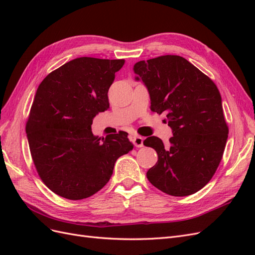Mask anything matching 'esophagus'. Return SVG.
Listing matches in <instances>:
<instances>
[{
    "mask_svg": "<svg viewBox=\"0 0 255 255\" xmlns=\"http://www.w3.org/2000/svg\"><path fill=\"white\" fill-rule=\"evenodd\" d=\"M133 143L135 144L136 148H141V146H143V138L139 135L133 136Z\"/></svg>",
    "mask_w": 255,
    "mask_h": 255,
    "instance_id": "obj_1",
    "label": "esophagus"
}]
</instances>
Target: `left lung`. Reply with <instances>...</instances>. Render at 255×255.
Here are the masks:
<instances>
[{"mask_svg": "<svg viewBox=\"0 0 255 255\" xmlns=\"http://www.w3.org/2000/svg\"><path fill=\"white\" fill-rule=\"evenodd\" d=\"M133 70L148 88L151 111L165 114L173 133L168 145L156 136L143 141L158 155L146 177L167 195L195 194L211 181L227 143L220 92L207 75L177 55L140 60Z\"/></svg>", "mask_w": 255, "mask_h": 255, "instance_id": "1", "label": "left lung"}]
</instances>
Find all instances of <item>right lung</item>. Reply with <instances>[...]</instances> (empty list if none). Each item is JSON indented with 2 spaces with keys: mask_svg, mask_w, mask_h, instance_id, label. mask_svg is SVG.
Wrapping results in <instances>:
<instances>
[{
  "mask_svg": "<svg viewBox=\"0 0 255 255\" xmlns=\"http://www.w3.org/2000/svg\"><path fill=\"white\" fill-rule=\"evenodd\" d=\"M125 61L75 58L38 87L25 130L38 175L54 194L69 200L95 195L117 158L133 150L127 132L105 138L91 132L95 116L110 109L107 92Z\"/></svg>",
  "mask_w": 255,
  "mask_h": 255,
  "instance_id": "1",
  "label": "right lung"
}]
</instances>
